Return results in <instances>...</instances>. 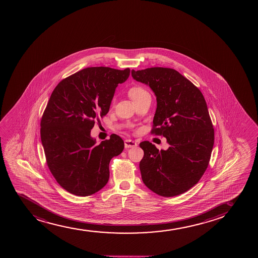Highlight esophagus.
Instances as JSON below:
<instances>
[{"mask_svg":"<svg viewBox=\"0 0 258 258\" xmlns=\"http://www.w3.org/2000/svg\"><path fill=\"white\" fill-rule=\"evenodd\" d=\"M137 145H138L137 143L134 142V140H124V147L125 148H134V147H136Z\"/></svg>","mask_w":258,"mask_h":258,"instance_id":"1","label":"esophagus"}]
</instances>
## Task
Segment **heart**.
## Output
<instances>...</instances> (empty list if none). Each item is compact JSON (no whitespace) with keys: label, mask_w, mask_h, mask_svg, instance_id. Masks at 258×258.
I'll return each mask as SVG.
<instances>
[{"label":"heart","mask_w":258,"mask_h":258,"mask_svg":"<svg viewBox=\"0 0 258 258\" xmlns=\"http://www.w3.org/2000/svg\"><path fill=\"white\" fill-rule=\"evenodd\" d=\"M146 91L145 89L140 88V87H134L129 90V95H130L131 99L134 100L136 98L140 97L141 95L146 94Z\"/></svg>","instance_id":"b5f03b06"}]
</instances>
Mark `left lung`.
<instances>
[{
    "label": "left lung",
    "instance_id": "obj_1",
    "mask_svg": "<svg viewBox=\"0 0 258 258\" xmlns=\"http://www.w3.org/2000/svg\"><path fill=\"white\" fill-rule=\"evenodd\" d=\"M132 77L156 95L151 133L163 135L169 144L167 150L159 151L149 141L140 143L143 181L158 196L181 195L200 181L213 151L214 131L204 96L173 69L132 70Z\"/></svg>",
    "mask_w": 258,
    "mask_h": 258
}]
</instances>
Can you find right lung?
Segmentation results:
<instances>
[{
    "label": "right lung",
    "mask_w": 258,
    "mask_h": 258,
    "mask_svg": "<svg viewBox=\"0 0 258 258\" xmlns=\"http://www.w3.org/2000/svg\"><path fill=\"white\" fill-rule=\"evenodd\" d=\"M130 69H83L61 81L50 95L40 136L48 167L61 187L75 196L98 192L109 179V163L124 150V141L112 134L96 145L90 135L98 116L109 111L118 83Z\"/></svg>",
    "instance_id": "obj_1"
}]
</instances>
